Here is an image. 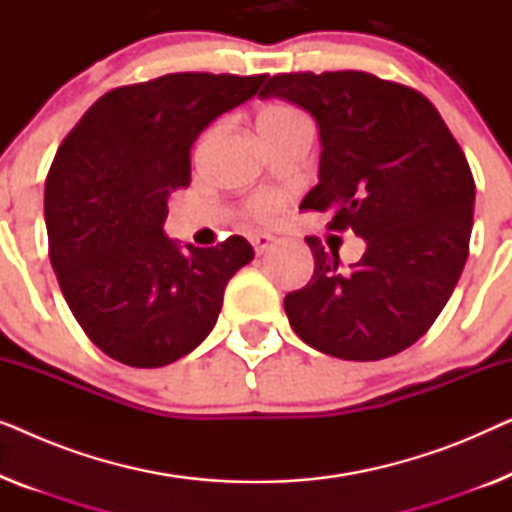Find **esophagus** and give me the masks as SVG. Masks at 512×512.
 I'll return each mask as SVG.
<instances>
[{
  "label": "esophagus",
  "instance_id": "esophagus-1",
  "mask_svg": "<svg viewBox=\"0 0 512 512\" xmlns=\"http://www.w3.org/2000/svg\"><path fill=\"white\" fill-rule=\"evenodd\" d=\"M272 242H275V237H270V235H254V237H251V244H254L256 254H265V251L272 247Z\"/></svg>",
  "mask_w": 512,
  "mask_h": 512
}]
</instances>
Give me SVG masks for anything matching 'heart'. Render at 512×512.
I'll list each match as a JSON object with an SVG mask.
<instances>
[{"label":"heart","mask_w":512,"mask_h":512,"mask_svg":"<svg viewBox=\"0 0 512 512\" xmlns=\"http://www.w3.org/2000/svg\"><path fill=\"white\" fill-rule=\"evenodd\" d=\"M296 116H303V114H300V111L293 109V107L275 104V107L265 109L261 118H258V128L291 121V118H296ZM279 209H282V195H277V193H258L249 200V205H247L249 216H251V219H256V221L275 219V216L279 214Z\"/></svg>","instance_id":"1"}]
</instances>
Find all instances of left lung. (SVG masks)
<instances>
[{
  "mask_svg": "<svg viewBox=\"0 0 512 512\" xmlns=\"http://www.w3.org/2000/svg\"><path fill=\"white\" fill-rule=\"evenodd\" d=\"M319 123V184L300 209L331 212L366 254L338 270V251L305 237L314 275L286 293L300 340L345 361L408 349L438 319L468 258L475 181L438 109L415 88L368 72H286L261 90Z\"/></svg>",
  "mask_w": 512,
  "mask_h": 512,
  "instance_id": "8db88e82",
  "label": "left lung"
}]
</instances>
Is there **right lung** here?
<instances>
[{
    "label": "right lung",
    "instance_id": "right-lung-1",
    "mask_svg": "<svg viewBox=\"0 0 512 512\" xmlns=\"http://www.w3.org/2000/svg\"><path fill=\"white\" fill-rule=\"evenodd\" d=\"M268 74L179 72L118 86L62 139L46 177L48 256L74 319L111 359L160 368L212 331L228 279L254 258L240 235L181 251L167 198L191 184V149Z\"/></svg>",
    "mask_w": 512,
    "mask_h": 512
}]
</instances>
